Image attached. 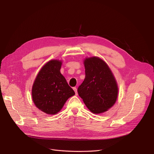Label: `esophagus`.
I'll use <instances>...</instances> for the list:
<instances>
[{
  "label": "esophagus",
  "mask_w": 154,
  "mask_h": 154,
  "mask_svg": "<svg viewBox=\"0 0 154 154\" xmlns=\"http://www.w3.org/2000/svg\"><path fill=\"white\" fill-rule=\"evenodd\" d=\"M72 88H73V90L74 91V92H75L76 95H78V92H77V88H76V87H73Z\"/></svg>",
  "instance_id": "1"
}]
</instances>
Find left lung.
Listing matches in <instances>:
<instances>
[{
    "label": "left lung",
    "instance_id": "obj_1",
    "mask_svg": "<svg viewBox=\"0 0 154 154\" xmlns=\"http://www.w3.org/2000/svg\"><path fill=\"white\" fill-rule=\"evenodd\" d=\"M84 66L85 78L78 88V95L92 113L104 112L117 100V82L109 66L101 58H87L84 60Z\"/></svg>",
    "mask_w": 154,
    "mask_h": 154
}]
</instances>
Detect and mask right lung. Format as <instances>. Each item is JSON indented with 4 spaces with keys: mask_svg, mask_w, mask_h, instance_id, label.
Listing matches in <instances>:
<instances>
[{
    "mask_svg": "<svg viewBox=\"0 0 154 154\" xmlns=\"http://www.w3.org/2000/svg\"><path fill=\"white\" fill-rule=\"evenodd\" d=\"M62 63V61L52 60L45 64L32 85V101L46 114H57L69 97L75 94L60 72Z\"/></svg>",
    "mask_w": 154,
    "mask_h": 154,
    "instance_id": "right-lung-1",
    "label": "right lung"
}]
</instances>
